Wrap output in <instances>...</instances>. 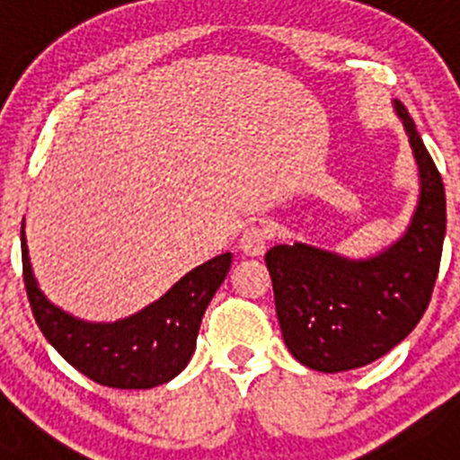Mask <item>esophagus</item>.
<instances>
[{
	"mask_svg": "<svg viewBox=\"0 0 460 460\" xmlns=\"http://www.w3.org/2000/svg\"><path fill=\"white\" fill-rule=\"evenodd\" d=\"M270 239H271V233L267 226H262V223H258V226H249L242 233V237H239V249H242L246 255H251V258H258V255L265 253Z\"/></svg>",
	"mask_w": 460,
	"mask_h": 460,
	"instance_id": "34e87169",
	"label": "esophagus"
}]
</instances>
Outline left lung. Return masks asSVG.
Here are the masks:
<instances>
[{
    "label": "left lung",
    "mask_w": 460,
    "mask_h": 460,
    "mask_svg": "<svg viewBox=\"0 0 460 460\" xmlns=\"http://www.w3.org/2000/svg\"><path fill=\"white\" fill-rule=\"evenodd\" d=\"M394 108L421 180L408 233L367 260L302 242L279 243L265 255L283 341L313 371H352L387 355L417 327L436 288L447 230L445 184L405 105L394 101Z\"/></svg>",
    "instance_id": "8db88e82"
}]
</instances>
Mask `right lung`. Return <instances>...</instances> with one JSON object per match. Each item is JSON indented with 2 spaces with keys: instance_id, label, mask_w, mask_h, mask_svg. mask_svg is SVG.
Listing matches in <instances>:
<instances>
[{
  "instance_id": "obj_1",
  "label": "right lung",
  "mask_w": 460,
  "mask_h": 460,
  "mask_svg": "<svg viewBox=\"0 0 460 460\" xmlns=\"http://www.w3.org/2000/svg\"><path fill=\"white\" fill-rule=\"evenodd\" d=\"M20 239L24 288L39 329L73 368L112 389H152L184 371L202 315L233 262L230 253L211 258L131 318L84 323L48 302L31 274L24 230Z\"/></svg>"
}]
</instances>
